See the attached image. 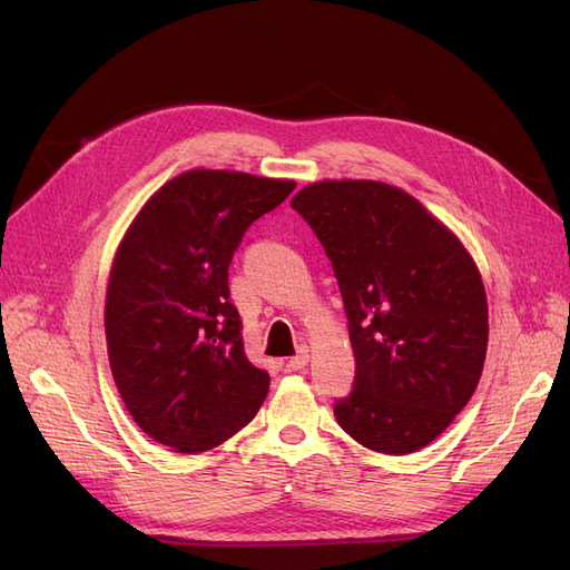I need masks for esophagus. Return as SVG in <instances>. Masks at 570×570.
<instances>
[{"mask_svg":"<svg viewBox=\"0 0 570 570\" xmlns=\"http://www.w3.org/2000/svg\"><path fill=\"white\" fill-rule=\"evenodd\" d=\"M306 364H308V352L302 350L299 354H295V356H292V358L287 361V368H289V371H302Z\"/></svg>","mask_w":570,"mask_h":570,"instance_id":"esophagus-1","label":"esophagus"}]
</instances>
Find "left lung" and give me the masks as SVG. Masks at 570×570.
<instances>
[{
	"label": "left lung",
	"instance_id": "left-lung-1",
	"mask_svg": "<svg viewBox=\"0 0 570 570\" xmlns=\"http://www.w3.org/2000/svg\"><path fill=\"white\" fill-rule=\"evenodd\" d=\"M333 262L356 361L335 402L347 435L411 454L473 396L488 352V297L459 237L404 189L323 180L292 197Z\"/></svg>",
	"mask_w": 570,
	"mask_h": 570
}]
</instances>
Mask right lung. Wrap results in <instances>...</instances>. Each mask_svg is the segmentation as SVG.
Wrapping results in <instances>:
<instances>
[{
	"label": "right lung",
	"mask_w": 570,
	"mask_h": 570,
	"mask_svg": "<svg viewBox=\"0 0 570 570\" xmlns=\"http://www.w3.org/2000/svg\"><path fill=\"white\" fill-rule=\"evenodd\" d=\"M292 180L187 170L120 239L107 287V350L120 400L159 444L214 450L264 404L271 377L245 354L228 266L256 218Z\"/></svg>",
	"instance_id": "right-lung-1"
}]
</instances>
